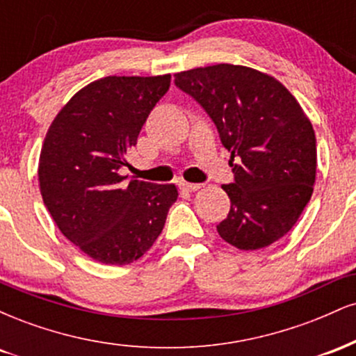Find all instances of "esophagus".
Segmentation results:
<instances>
[{"instance_id":"1","label":"esophagus","mask_w":356,"mask_h":356,"mask_svg":"<svg viewBox=\"0 0 356 356\" xmlns=\"http://www.w3.org/2000/svg\"><path fill=\"white\" fill-rule=\"evenodd\" d=\"M179 186H181V189H182V191L194 192V191H199V189H201V187H204V184H192V182H186V181H182L181 184H179Z\"/></svg>"}]
</instances>
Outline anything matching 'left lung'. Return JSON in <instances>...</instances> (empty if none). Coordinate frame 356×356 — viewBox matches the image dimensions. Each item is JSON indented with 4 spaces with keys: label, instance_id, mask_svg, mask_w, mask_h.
Wrapping results in <instances>:
<instances>
[{
    "label": "left lung",
    "instance_id": "left-lung-1",
    "mask_svg": "<svg viewBox=\"0 0 356 356\" xmlns=\"http://www.w3.org/2000/svg\"><path fill=\"white\" fill-rule=\"evenodd\" d=\"M218 127L231 152L234 182L218 224L226 243L244 251L266 248L291 231L313 194L316 137L298 100L276 79L243 65L219 63L175 73Z\"/></svg>",
    "mask_w": 356,
    "mask_h": 356
}]
</instances>
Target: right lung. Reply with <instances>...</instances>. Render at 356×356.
<instances>
[{
  "mask_svg": "<svg viewBox=\"0 0 356 356\" xmlns=\"http://www.w3.org/2000/svg\"><path fill=\"white\" fill-rule=\"evenodd\" d=\"M170 75L105 76L72 97L40 154L42 197L61 234L92 259L129 264L152 248L177 201L174 184L118 174Z\"/></svg>",
  "mask_w": 356,
  "mask_h": 356,
  "instance_id": "obj_1",
  "label": "right lung"
}]
</instances>
